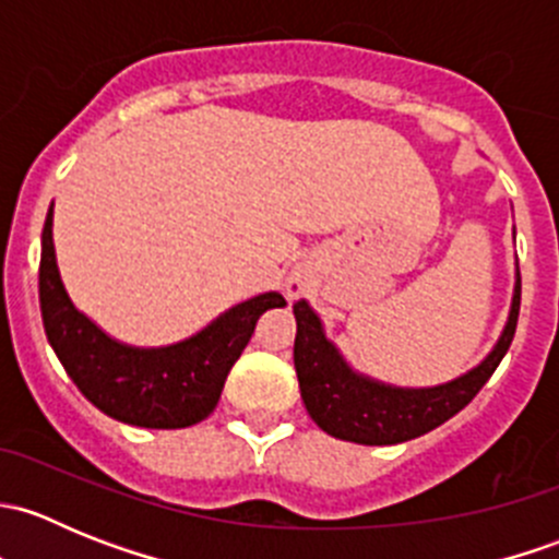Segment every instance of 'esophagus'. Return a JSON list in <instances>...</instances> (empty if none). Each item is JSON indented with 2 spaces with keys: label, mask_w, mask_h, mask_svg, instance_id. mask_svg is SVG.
<instances>
[{
  "label": "esophagus",
  "mask_w": 559,
  "mask_h": 559,
  "mask_svg": "<svg viewBox=\"0 0 559 559\" xmlns=\"http://www.w3.org/2000/svg\"><path fill=\"white\" fill-rule=\"evenodd\" d=\"M302 292H306V284H302V281H295V284H292V295H302Z\"/></svg>",
  "instance_id": "34e87169"
}]
</instances>
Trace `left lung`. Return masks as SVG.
I'll return each instance as SVG.
<instances>
[{"label": "left lung", "mask_w": 559, "mask_h": 559, "mask_svg": "<svg viewBox=\"0 0 559 559\" xmlns=\"http://www.w3.org/2000/svg\"><path fill=\"white\" fill-rule=\"evenodd\" d=\"M520 297L522 281L516 273L509 321L487 359L449 384L427 389L381 384L352 370L335 343L324 335L313 308L306 300L295 302V370L308 414L326 436L365 447H392L436 430L476 397L506 357L520 319Z\"/></svg>", "instance_id": "left-lung-1"}]
</instances>
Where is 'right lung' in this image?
<instances>
[{"instance_id":"obj_1","label":"right lung","mask_w":559,"mask_h":559,"mask_svg":"<svg viewBox=\"0 0 559 559\" xmlns=\"http://www.w3.org/2000/svg\"><path fill=\"white\" fill-rule=\"evenodd\" d=\"M284 306L286 300L278 292H264L173 346H127L105 335L72 306L56 267L53 205L45 216L39 257L45 335L83 397L123 425L178 430L211 416L229 370L251 341L259 316Z\"/></svg>"}]
</instances>
